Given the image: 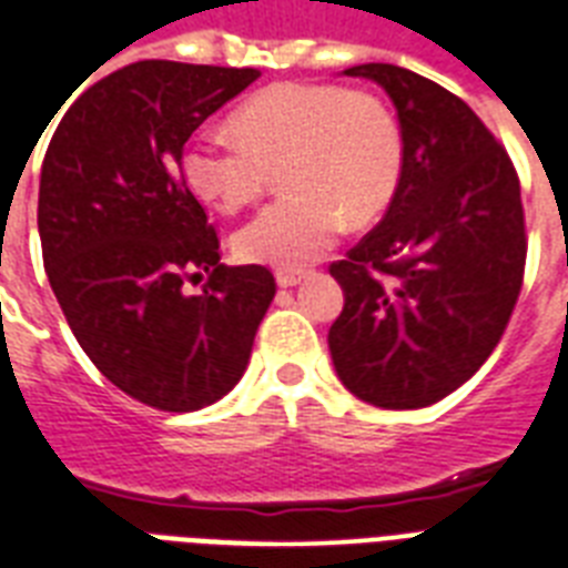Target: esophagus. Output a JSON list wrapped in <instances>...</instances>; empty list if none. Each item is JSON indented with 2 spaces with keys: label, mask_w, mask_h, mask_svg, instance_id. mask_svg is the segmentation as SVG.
I'll list each match as a JSON object with an SVG mask.
<instances>
[{
  "label": "esophagus",
  "mask_w": 568,
  "mask_h": 568,
  "mask_svg": "<svg viewBox=\"0 0 568 568\" xmlns=\"http://www.w3.org/2000/svg\"><path fill=\"white\" fill-rule=\"evenodd\" d=\"M307 278V270H278L275 272V281H278V287H296L302 281Z\"/></svg>",
  "instance_id": "esophagus-1"
}]
</instances>
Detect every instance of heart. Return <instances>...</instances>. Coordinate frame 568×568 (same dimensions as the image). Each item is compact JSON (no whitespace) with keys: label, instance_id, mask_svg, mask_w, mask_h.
Returning <instances> with one entry per match:
<instances>
[{"label":"heart","instance_id":"obj_1","mask_svg":"<svg viewBox=\"0 0 568 568\" xmlns=\"http://www.w3.org/2000/svg\"><path fill=\"white\" fill-rule=\"evenodd\" d=\"M234 133L201 130L180 153L186 186L219 213H236L278 171L284 197L234 236L248 263L296 270L323 257L346 219L385 213L403 174V135L379 97L355 88L281 82L234 112Z\"/></svg>","mask_w":568,"mask_h":568}]
</instances>
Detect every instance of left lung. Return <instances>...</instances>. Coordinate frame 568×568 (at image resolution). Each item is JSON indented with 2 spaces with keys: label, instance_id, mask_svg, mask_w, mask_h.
I'll return each mask as SVG.
<instances>
[{
  "label": "left lung",
  "instance_id": "1",
  "mask_svg": "<svg viewBox=\"0 0 568 568\" xmlns=\"http://www.w3.org/2000/svg\"><path fill=\"white\" fill-rule=\"evenodd\" d=\"M390 97L403 174L385 219L332 263L344 311L334 371L379 408H424L498 346L525 275V210L507 151L471 105L397 64H355Z\"/></svg>",
  "mask_w": 568,
  "mask_h": 568
}]
</instances>
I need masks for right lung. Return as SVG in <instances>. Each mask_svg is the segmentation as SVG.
I'll list each match as a JSON object with an SVG mask.
<instances>
[{
	"mask_svg": "<svg viewBox=\"0 0 568 568\" xmlns=\"http://www.w3.org/2000/svg\"><path fill=\"white\" fill-rule=\"evenodd\" d=\"M261 77L254 68L135 61L82 91L52 133L38 231L70 332L144 406L197 412L243 379L275 278L222 266L180 174L189 135ZM211 272L205 293L182 281Z\"/></svg>",
	"mask_w": 568,
	"mask_h": 568,
	"instance_id": "add662e5",
	"label": "right lung"
}]
</instances>
